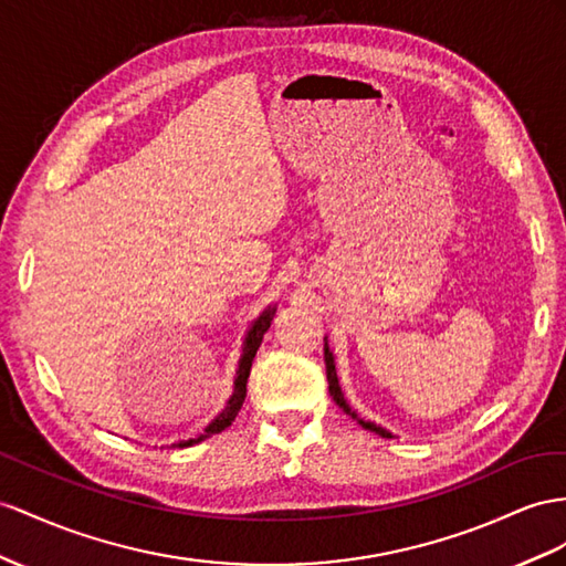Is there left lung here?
Here are the masks:
<instances>
[{
  "label": "left lung",
  "instance_id": "1",
  "mask_svg": "<svg viewBox=\"0 0 566 566\" xmlns=\"http://www.w3.org/2000/svg\"><path fill=\"white\" fill-rule=\"evenodd\" d=\"M325 370H327V382H329V395H332V399L337 401V407L339 409H344L346 413H349L354 421H358L360 426H364L366 430H370V432H375V434H380V438H392V432L389 430H385V428H380V426H375V423H370V421H364V418H360L356 411H352V407L349 403H346V399H344V395H342V387H339V380H337V368H335V356H332V352H329V346H327V342H325Z\"/></svg>",
  "mask_w": 566,
  "mask_h": 566
}]
</instances>
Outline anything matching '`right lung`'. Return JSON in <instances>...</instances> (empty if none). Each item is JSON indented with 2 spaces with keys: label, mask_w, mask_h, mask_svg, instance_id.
<instances>
[{
  "label": "right lung",
  "mask_w": 566,
  "mask_h": 566,
  "mask_svg": "<svg viewBox=\"0 0 566 566\" xmlns=\"http://www.w3.org/2000/svg\"><path fill=\"white\" fill-rule=\"evenodd\" d=\"M274 311H277V308L268 306L263 313H260V315L255 317L251 329H249V335H245V339H243V354H241V358H239V370H237V378H234V392H231V397H229V401H227V407L222 409V413H217V416L212 418V421L206 426V430H202V432L198 434V438L179 440V442H174L171 447H181V449H184V447H191V444H198V442H202V440H208V438H212V434H217V432H222L224 428H229L231 421H234V418L239 416V411H241V407H243V399H245V382H249V375H251V366H253L255 352H258L260 342H263V335L270 329Z\"/></svg>",
  "instance_id": "1"
}]
</instances>
